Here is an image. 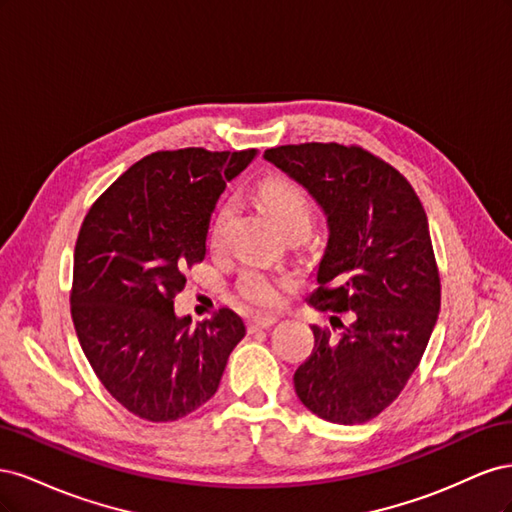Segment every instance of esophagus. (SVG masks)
<instances>
[{
    "label": "esophagus",
    "instance_id": "obj_1",
    "mask_svg": "<svg viewBox=\"0 0 512 512\" xmlns=\"http://www.w3.org/2000/svg\"><path fill=\"white\" fill-rule=\"evenodd\" d=\"M271 324H275V316H260V314H256L252 318H247V329H250L252 333L260 331V329H269Z\"/></svg>",
    "mask_w": 512,
    "mask_h": 512
}]
</instances>
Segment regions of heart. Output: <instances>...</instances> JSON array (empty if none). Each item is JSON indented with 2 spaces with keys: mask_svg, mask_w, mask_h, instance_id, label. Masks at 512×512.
I'll return each instance as SVG.
<instances>
[{
  "mask_svg": "<svg viewBox=\"0 0 512 512\" xmlns=\"http://www.w3.org/2000/svg\"><path fill=\"white\" fill-rule=\"evenodd\" d=\"M260 203L265 205L273 222L284 235H301L305 237L314 222V203L307 190L297 181L286 177H269L258 188ZM230 205L224 203L215 213L211 224V239L218 241L224 220L228 218ZM290 282L288 277L273 275L262 269H247L241 273L237 282V292L243 301L258 309H275L284 301V294Z\"/></svg>",
  "mask_w": 512,
  "mask_h": 512,
  "instance_id": "b5f03b06",
  "label": "heart"
}]
</instances>
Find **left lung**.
I'll use <instances>...</instances> for the list:
<instances>
[{"instance_id": "1", "label": "left lung", "mask_w": 512, "mask_h": 512, "mask_svg": "<svg viewBox=\"0 0 512 512\" xmlns=\"http://www.w3.org/2000/svg\"><path fill=\"white\" fill-rule=\"evenodd\" d=\"M265 158L318 200L331 230L309 303L331 312L342 333L314 324V350L294 371V391L324 421L367 423L404 391L440 312L421 198L395 166L359 145H282Z\"/></svg>"}]
</instances>
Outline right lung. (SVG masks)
Returning <instances> with one entry per match:
<instances>
[{
	"mask_svg": "<svg viewBox=\"0 0 512 512\" xmlns=\"http://www.w3.org/2000/svg\"><path fill=\"white\" fill-rule=\"evenodd\" d=\"M256 149L156 151L89 207L74 247L70 312L104 389L151 423L188 416L215 395L243 320L224 307L190 329L173 299L205 260L211 213Z\"/></svg>",
	"mask_w": 512,
	"mask_h": 512,
	"instance_id": "add662e5",
	"label": "right lung"
}]
</instances>
